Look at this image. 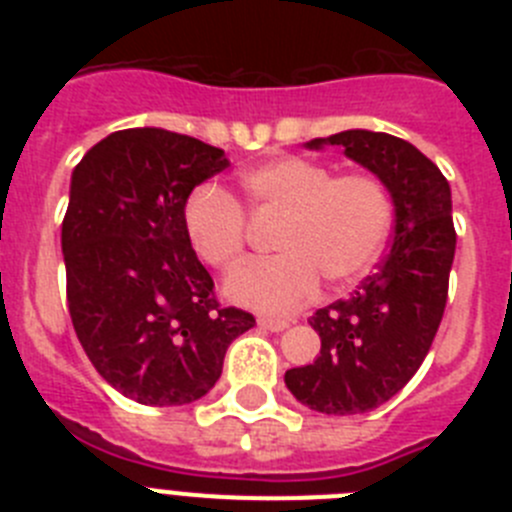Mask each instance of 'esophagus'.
<instances>
[{
	"instance_id": "1",
	"label": "esophagus",
	"mask_w": 512,
	"mask_h": 512,
	"mask_svg": "<svg viewBox=\"0 0 512 512\" xmlns=\"http://www.w3.org/2000/svg\"><path fill=\"white\" fill-rule=\"evenodd\" d=\"M259 325H261V328L271 330V333H279V330L289 328V320H282V318H259Z\"/></svg>"
}]
</instances>
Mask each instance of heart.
<instances>
[{"instance_id": "heart-1", "label": "heart", "mask_w": 512, "mask_h": 512, "mask_svg": "<svg viewBox=\"0 0 512 512\" xmlns=\"http://www.w3.org/2000/svg\"><path fill=\"white\" fill-rule=\"evenodd\" d=\"M241 192L251 215L282 217L274 235L279 256L248 261L225 279V297L251 310H295L318 295L320 277L333 287L356 282L390 235V194L374 176H333L323 164L282 156L243 171ZM182 225L205 264L228 269L241 259L246 217L225 189H194Z\"/></svg>"}]
</instances>
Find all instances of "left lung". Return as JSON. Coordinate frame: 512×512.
Instances as JSON below:
<instances>
[{"mask_svg": "<svg viewBox=\"0 0 512 512\" xmlns=\"http://www.w3.org/2000/svg\"><path fill=\"white\" fill-rule=\"evenodd\" d=\"M343 148L377 176L395 207L392 248L348 300L310 318L320 356L284 374L287 390L315 413L359 415L413 379L443 318L456 233L451 187L413 143L374 130H343L305 148Z\"/></svg>", "mask_w": 512, "mask_h": 512, "instance_id": "left-lung-1", "label": "left lung"}]
</instances>
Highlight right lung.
Returning a JSON list of instances; mask_svg holds the SVG:
<instances>
[{"label":"right lung","mask_w":512,"mask_h":512,"mask_svg":"<svg viewBox=\"0 0 512 512\" xmlns=\"http://www.w3.org/2000/svg\"><path fill=\"white\" fill-rule=\"evenodd\" d=\"M225 151L164 128L117 130L71 174L61 225L66 295L102 379L140 405H189L215 387L253 315L220 307L182 210L228 169Z\"/></svg>","instance_id":"right-lung-1"}]
</instances>
